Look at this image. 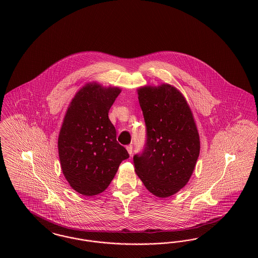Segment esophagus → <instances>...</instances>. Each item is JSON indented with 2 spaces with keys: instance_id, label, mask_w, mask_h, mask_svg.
<instances>
[{
  "instance_id": "1",
  "label": "esophagus",
  "mask_w": 258,
  "mask_h": 258,
  "mask_svg": "<svg viewBox=\"0 0 258 258\" xmlns=\"http://www.w3.org/2000/svg\"><path fill=\"white\" fill-rule=\"evenodd\" d=\"M126 151H127V153L130 154V156H132V155H133V146H132V145L126 146Z\"/></svg>"
}]
</instances>
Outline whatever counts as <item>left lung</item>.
I'll list each match as a JSON object with an SVG mask.
<instances>
[{
  "mask_svg": "<svg viewBox=\"0 0 258 258\" xmlns=\"http://www.w3.org/2000/svg\"><path fill=\"white\" fill-rule=\"evenodd\" d=\"M147 130L143 153L134 157L135 172L148 190L165 198L187 184L200 152L197 123L183 94L170 84L137 89Z\"/></svg>",
  "mask_w": 258,
  "mask_h": 258,
  "instance_id": "left-lung-1",
  "label": "left lung"
}]
</instances>
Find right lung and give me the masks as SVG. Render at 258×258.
Returning a JSON list of instances; mask_svg holds the SVG:
<instances>
[{"label":"right lung","instance_id":"1","mask_svg":"<svg viewBox=\"0 0 258 258\" xmlns=\"http://www.w3.org/2000/svg\"><path fill=\"white\" fill-rule=\"evenodd\" d=\"M119 87L90 82L72 99L58 137L61 168L76 192L93 197L104 191L130 156L116 140L108 112Z\"/></svg>","mask_w":258,"mask_h":258}]
</instances>
